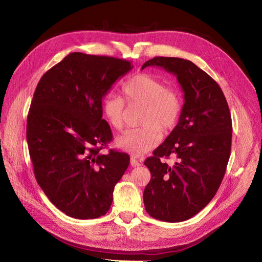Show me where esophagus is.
<instances>
[{"label":"esophagus","instance_id":"esophagus-1","mask_svg":"<svg viewBox=\"0 0 262 262\" xmlns=\"http://www.w3.org/2000/svg\"><path fill=\"white\" fill-rule=\"evenodd\" d=\"M142 163H141V161L140 160H138V158H136V157H131V166L132 167H138V166H140Z\"/></svg>","mask_w":262,"mask_h":262}]
</instances>
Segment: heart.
<instances>
[{
  "label": "heart",
  "mask_w": 262,
  "mask_h": 262,
  "mask_svg": "<svg viewBox=\"0 0 262 262\" xmlns=\"http://www.w3.org/2000/svg\"><path fill=\"white\" fill-rule=\"evenodd\" d=\"M122 92L128 104L144 105L140 128L125 131L116 141L117 146L134 156H141L156 147L162 140V131L175 128L182 110L179 92L166 86L160 78L148 73H139L126 82ZM101 112L115 130L123 128L124 100L108 93L101 100Z\"/></svg>",
  "instance_id": "1"
}]
</instances>
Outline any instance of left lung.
I'll return each mask as SVG.
<instances>
[{
	"mask_svg": "<svg viewBox=\"0 0 262 262\" xmlns=\"http://www.w3.org/2000/svg\"><path fill=\"white\" fill-rule=\"evenodd\" d=\"M147 67L175 75L184 92L177 125L144 162L152 175L143 193L146 212L177 223L199 213L220 188L231 155L232 118L219 84L191 61L156 57L142 70ZM170 155L178 161L172 166L160 161Z\"/></svg>",
	"mask_w": 262,
	"mask_h": 262,
	"instance_id": "8db88e82",
	"label": "left lung"
}]
</instances>
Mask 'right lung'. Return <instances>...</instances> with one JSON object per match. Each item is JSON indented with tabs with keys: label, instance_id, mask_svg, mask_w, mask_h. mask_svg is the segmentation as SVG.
<instances>
[{
	"label": "right lung",
	"instance_id": "right-lung-1",
	"mask_svg": "<svg viewBox=\"0 0 262 262\" xmlns=\"http://www.w3.org/2000/svg\"><path fill=\"white\" fill-rule=\"evenodd\" d=\"M131 62L68 54L39 81L27 117V143L38 185L67 215L97 219L109 211L126 153L100 149L113 140L101 100Z\"/></svg>",
	"mask_w": 262,
	"mask_h": 262
}]
</instances>
